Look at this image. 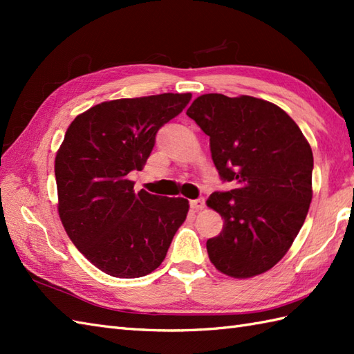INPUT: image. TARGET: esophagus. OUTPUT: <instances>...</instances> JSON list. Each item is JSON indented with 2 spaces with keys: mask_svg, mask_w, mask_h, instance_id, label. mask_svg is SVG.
I'll return each mask as SVG.
<instances>
[{
  "mask_svg": "<svg viewBox=\"0 0 354 354\" xmlns=\"http://www.w3.org/2000/svg\"><path fill=\"white\" fill-rule=\"evenodd\" d=\"M190 207L193 209H196V212H199V209H204L205 208V199L204 198H199V199L190 201Z\"/></svg>",
  "mask_w": 354,
  "mask_h": 354,
  "instance_id": "obj_1",
  "label": "esophagus"
}]
</instances>
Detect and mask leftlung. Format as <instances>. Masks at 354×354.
I'll return each mask as SVG.
<instances>
[{"label":"left lung","instance_id":"obj_1","mask_svg":"<svg viewBox=\"0 0 354 354\" xmlns=\"http://www.w3.org/2000/svg\"><path fill=\"white\" fill-rule=\"evenodd\" d=\"M187 115L209 137L223 181L207 205L223 219L207 240L208 257L232 278L266 272L289 251L312 202L313 153L301 129L277 104L251 95H199Z\"/></svg>","mask_w":354,"mask_h":354}]
</instances>
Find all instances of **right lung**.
Segmentation results:
<instances>
[{"mask_svg":"<svg viewBox=\"0 0 354 354\" xmlns=\"http://www.w3.org/2000/svg\"><path fill=\"white\" fill-rule=\"evenodd\" d=\"M192 94L103 102L73 120L55 160L57 212L74 246L102 272L145 277L161 265L189 201L135 193L127 175L142 170L161 126Z\"/></svg>","mask_w":354,"mask_h":354,"instance_id":"obj_1","label":"right lung"}]
</instances>
